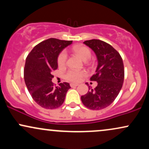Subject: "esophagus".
Returning <instances> with one entry per match:
<instances>
[{
	"label": "esophagus",
	"mask_w": 149,
	"mask_h": 149,
	"mask_svg": "<svg viewBox=\"0 0 149 149\" xmlns=\"http://www.w3.org/2000/svg\"><path fill=\"white\" fill-rule=\"evenodd\" d=\"M70 85H71V88H73V87L78 86V84H77V83H71V84H70Z\"/></svg>",
	"instance_id": "1"
}]
</instances>
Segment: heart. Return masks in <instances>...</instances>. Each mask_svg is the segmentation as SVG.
Wrapping results in <instances>:
<instances>
[{"mask_svg":"<svg viewBox=\"0 0 149 149\" xmlns=\"http://www.w3.org/2000/svg\"><path fill=\"white\" fill-rule=\"evenodd\" d=\"M72 51L75 54L81 58L83 61H87L90 59L92 52L90 49L86 46L75 45L72 47ZM67 60V54L65 51H62L57 57V64L59 67H64L66 65ZM86 75L85 71H76V70H69L65 74V78L71 82L77 83L82 79L83 77Z\"/></svg>","mask_w":149,"mask_h":149,"instance_id":"b5f03b06","label":"heart"}]
</instances>
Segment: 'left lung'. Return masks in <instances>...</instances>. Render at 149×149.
Segmentation results:
<instances>
[{"instance_id":"obj_1","label":"left lung","mask_w":149,"mask_h":149,"mask_svg":"<svg viewBox=\"0 0 149 149\" xmlns=\"http://www.w3.org/2000/svg\"><path fill=\"white\" fill-rule=\"evenodd\" d=\"M84 44L96 54L98 65L90 80L97 81L95 89L90 88L81 101L92 110H101L109 107L118 95L124 81V65L120 54L107 42L97 39L85 40ZM88 85V83H86Z\"/></svg>"}]
</instances>
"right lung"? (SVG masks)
<instances>
[{
	"label": "right lung",
	"instance_id": "right-lung-1",
	"mask_svg": "<svg viewBox=\"0 0 149 149\" xmlns=\"http://www.w3.org/2000/svg\"><path fill=\"white\" fill-rule=\"evenodd\" d=\"M71 43L72 40L51 38L36 45L26 59L24 69L26 85L33 100L44 109L61 107L66 92L71 88L66 82L55 86L52 79L53 71L58 67V55Z\"/></svg>",
	"mask_w": 149,
	"mask_h": 149
}]
</instances>
